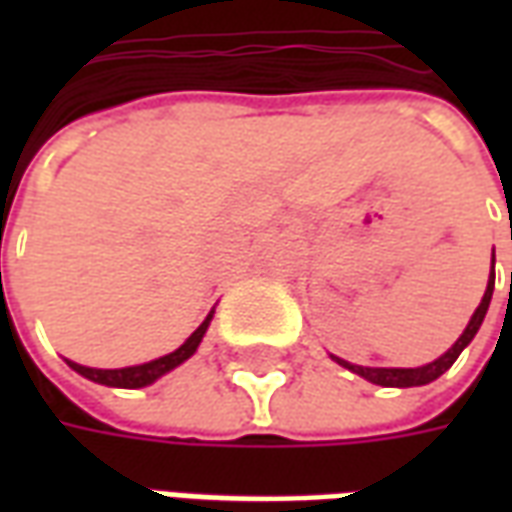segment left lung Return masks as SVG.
<instances>
[{"label":"left lung","mask_w":512,"mask_h":512,"mask_svg":"<svg viewBox=\"0 0 512 512\" xmlns=\"http://www.w3.org/2000/svg\"><path fill=\"white\" fill-rule=\"evenodd\" d=\"M494 260H491V277H488V288H485V296L483 301H480V307L474 310L472 321L466 323V329H463V334L455 340V345H452L447 354H441L439 359H433L430 365H422V367H362V365H351V362H345V359H340V356H332L337 365L348 367L351 373H356V376H362L365 381H370V384H378V386H400V389H406V386H422V384H430V381H436L439 376H444L447 370L452 367V362L461 356V351L466 348V345L472 343L474 334H477V329L483 326V318L485 312H488V304H491V296H494ZM510 290H512V274H510Z\"/></svg>","instance_id":"8db88e82"}]
</instances>
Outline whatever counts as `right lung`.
Listing matches in <instances>:
<instances>
[{
	"instance_id": "add662e5",
	"label": "right lung",
	"mask_w": 512,
	"mask_h": 512,
	"mask_svg": "<svg viewBox=\"0 0 512 512\" xmlns=\"http://www.w3.org/2000/svg\"><path fill=\"white\" fill-rule=\"evenodd\" d=\"M213 310L208 312V318L194 329L186 343L180 345L178 351H172L167 356H158L153 362H145V365H134V367H120V370H95V367H84L76 365V362H68V365L79 373V376L90 378L95 384H104V386H117V389H139V386L153 384L156 378H161L169 370H175L178 365H183L186 359H189L194 351H197V345L202 343V337L208 332V326H211Z\"/></svg>"
}]
</instances>
